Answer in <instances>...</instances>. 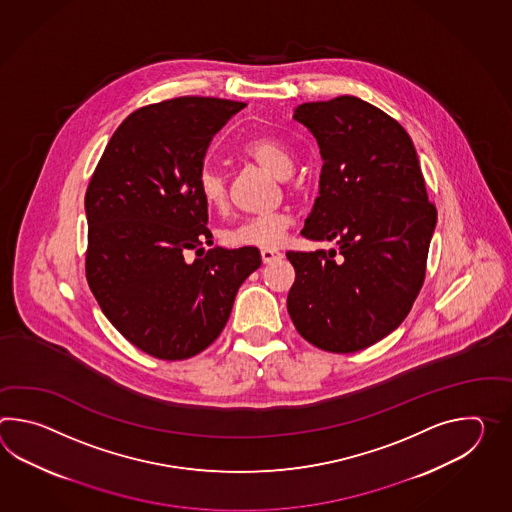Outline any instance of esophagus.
Masks as SVG:
<instances>
[{"label": "esophagus", "mask_w": 512, "mask_h": 512, "mask_svg": "<svg viewBox=\"0 0 512 512\" xmlns=\"http://www.w3.org/2000/svg\"><path fill=\"white\" fill-rule=\"evenodd\" d=\"M262 262L264 264H268V262L277 261V259H281V253L275 250H261Z\"/></svg>", "instance_id": "34e87169"}]
</instances>
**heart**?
<instances>
[{"instance_id": "1", "label": "heart", "mask_w": 512, "mask_h": 512, "mask_svg": "<svg viewBox=\"0 0 512 512\" xmlns=\"http://www.w3.org/2000/svg\"><path fill=\"white\" fill-rule=\"evenodd\" d=\"M242 152L255 159L264 169L279 178H286L294 169L292 150L283 141L273 137H253L242 145ZM198 193L211 211H220L228 204L226 178L213 167H204L198 174ZM292 226V216L286 211H272L264 215L250 216L222 233V240L231 248H264L272 250L283 242L284 235Z\"/></svg>"}]
</instances>
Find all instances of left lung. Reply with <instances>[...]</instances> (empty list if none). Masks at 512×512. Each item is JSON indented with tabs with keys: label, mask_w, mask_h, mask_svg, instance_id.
<instances>
[{
	"label": "left lung",
	"mask_w": 512,
	"mask_h": 512,
	"mask_svg": "<svg viewBox=\"0 0 512 512\" xmlns=\"http://www.w3.org/2000/svg\"><path fill=\"white\" fill-rule=\"evenodd\" d=\"M323 158L303 237L336 250L288 251L296 268L286 307L297 332L329 353L386 338L421 292L437 209L408 132L353 95L299 104Z\"/></svg>",
	"instance_id": "obj_1"
}]
</instances>
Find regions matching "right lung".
I'll return each mask as SVG.
<instances>
[{
	"label": "right lung",
	"mask_w": 512,
	"mask_h": 512,
	"mask_svg": "<svg viewBox=\"0 0 512 512\" xmlns=\"http://www.w3.org/2000/svg\"><path fill=\"white\" fill-rule=\"evenodd\" d=\"M244 106L215 97L143 106L115 130L91 176L86 279L115 329L159 360L207 349L261 266L257 248H202L213 239L196 185L205 150Z\"/></svg>",
	"instance_id": "add662e5"
}]
</instances>
